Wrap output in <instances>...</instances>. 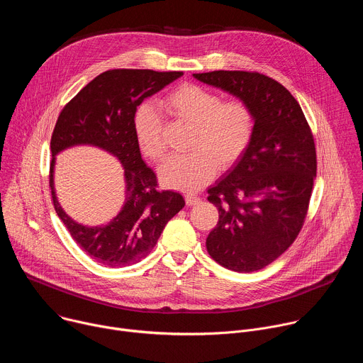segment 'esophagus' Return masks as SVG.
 Segmentation results:
<instances>
[{"label":"esophagus","mask_w":363,"mask_h":363,"mask_svg":"<svg viewBox=\"0 0 363 363\" xmlns=\"http://www.w3.org/2000/svg\"><path fill=\"white\" fill-rule=\"evenodd\" d=\"M185 201H186L188 205L192 206V205H196L201 201V198L198 195H195V194H186L185 195Z\"/></svg>","instance_id":"esophagus-1"}]
</instances>
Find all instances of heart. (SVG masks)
<instances>
[{
	"mask_svg": "<svg viewBox=\"0 0 363 363\" xmlns=\"http://www.w3.org/2000/svg\"><path fill=\"white\" fill-rule=\"evenodd\" d=\"M161 108L177 122L192 125L188 155L171 157L160 169L162 182L181 191H196L208 184L218 168L234 167L248 150L255 129L254 112L240 99L198 84H182L161 100ZM133 133L139 149L152 161L167 153L162 119L149 103L133 113Z\"/></svg>",
	"mask_w": 363,
	"mask_h": 363,
	"instance_id": "heart-1",
	"label": "heart"
}]
</instances>
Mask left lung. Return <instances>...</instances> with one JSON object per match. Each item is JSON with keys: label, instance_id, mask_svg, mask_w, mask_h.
<instances>
[{"label": "left lung", "instance_id": "left-lung-1", "mask_svg": "<svg viewBox=\"0 0 363 363\" xmlns=\"http://www.w3.org/2000/svg\"><path fill=\"white\" fill-rule=\"evenodd\" d=\"M194 77L237 96L254 112L248 150L208 189L220 220L206 250L228 270L257 272L280 257L304 224L318 169L313 133L298 101L269 76L217 70Z\"/></svg>", "mask_w": 363, "mask_h": 363}]
</instances>
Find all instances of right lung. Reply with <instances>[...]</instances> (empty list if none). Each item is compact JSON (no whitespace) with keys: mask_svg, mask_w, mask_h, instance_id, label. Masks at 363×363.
I'll return each mask as SVG.
<instances>
[{"mask_svg":"<svg viewBox=\"0 0 363 363\" xmlns=\"http://www.w3.org/2000/svg\"><path fill=\"white\" fill-rule=\"evenodd\" d=\"M182 72L115 69L94 77L63 108L51 135L50 188L57 216L73 240L94 262L125 267L145 258L157 245L167 223L185 205L174 191H160L155 172L146 167L133 133V113L140 103L181 77ZM76 144L111 151L125 169L127 194L121 213L106 226L86 228L63 211L52 184L54 157Z\"/></svg>","mask_w":363,"mask_h":363,"instance_id":"1","label":"right lung"}]
</instances>
